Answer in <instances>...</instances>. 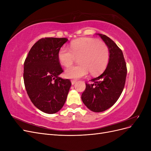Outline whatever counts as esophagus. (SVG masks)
<instances>
[{
  "mask_svg": "<svg viewBox=\"0 0 151 151\" xmlns=\"http://www.w3.org/2000/svg\"><path fill=\"white\" fill-rule=\"evenodd\" d=\"M71 83H72V85L75 84L76 83V81H75V80H72V81H71Z\"/></svg>",
  "mask_w": 151,
  "mask_h": 151,
  "instance_id": "obj_1",
  "label": "esophagus"
}]
</instances>
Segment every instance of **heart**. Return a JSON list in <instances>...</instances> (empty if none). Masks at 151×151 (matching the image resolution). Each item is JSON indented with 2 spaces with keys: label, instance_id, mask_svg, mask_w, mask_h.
Returning <instances> with one entry per match:
<instances>
[{
  "label": "heart",
  "instance_id": "heart-1",
  "mask_svg": "<svg viewBox=\"0 0 151 151\" xmlns=\"http://www.w3.org/2000/svg\"><path fill=\"white\" fill-rule=\"evenodd\" d=\"M109 58L107 45L93 38H81L73 42L70 50L62 47L58 53V58L65 67L71 65L79 58V65L67 68L65 76L67 78L79 79L88 74L96 75L106 68Z\"/></svg>",
  "mask_w": 151,
  "mask_h": 151
}]
</instances>
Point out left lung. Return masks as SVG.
Returning a JSON list of instances; mask_svg holds the SVG:
<instances>
[{"label": "left lung", "mask_w": 151, "mask_h": 151, "mask_svg": "<svg viewBox=\"0 0 151 151\" xmlns=\"http://www.w3.org/2000/svg\"><path fill=\"white\" fill-rule=\"evenodd\" d=\"M107 45L109 58L106 69L102 74L86 84L81 99L91 111L102 112L111 107L120 98L124 88L127 65L122 50L107 36L97 34Z\"/></svg>", "instance_id": "obj_1"}]
</instances>
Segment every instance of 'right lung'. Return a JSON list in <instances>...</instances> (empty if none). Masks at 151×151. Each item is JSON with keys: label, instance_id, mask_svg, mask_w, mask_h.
I'll list each match as a JSON object with an SVG mask.
<instances>
[{"label": "right lung", "instance_id": "obj_1", "mask_svg": "<svg viewBox=\"0 0 151 151\" xmlns=\"http://www.w3.org/2000/svg\"><path fill=\"white\" fill-rule=\"evenodd\" d=\"M68 41L65 38H45L35 43L24 63V82L31 102L42 111L53 114L64 105L71 86L59 77L62 68L58 53Z\"/></svg>", "mask_w": 151, "mask_h": 151}]
</instances>
